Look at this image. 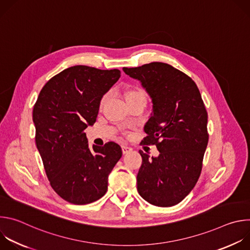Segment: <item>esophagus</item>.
Listing matches in <instances>:
<instances>
[{
  "label": "esophagus",
  "instance_id": "esophagus-1",
  "mask_svg": "<svg viewBox=\"0 0 250 250\" xmlns=\"http://www.w3.org/2000/svg\"><path fill=\"white\" fill-rule=\"evenodd\" d=\"M122 150H123V153H124V154H126V153L130 152V151L132 150V148L129 147V146H122Z\"/></svg>",
  "mask_w": 250,
  "mask_h": 250
}]
</instances>
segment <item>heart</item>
Masks as SVG:
<instances>
[{
	"label": "heart",
	"mask_w": 250,
	"mask_h": 250,
	"mask_svg": "<svg viewBox=\"0 0 250 250\" xmlns=\"http://www.w3.org/2000/svg\"><path fill=\"white\" fill-rule=\"evenodd\" d=\"M132 98H145V93L142 90L138 89V88H134V89H130L126 92L125 94V100H129V99H132ZM106 99H108V95H104L102 100H101V106L105 103Z\"/></svg>",
	"instance_id": "obj_1"
}]
</instances>
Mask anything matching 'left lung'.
<instances>
[{"instance_id": "left-lung-1", "label": "left lung", "mask_w": 250, "mask_h": 250, "mask_svg": "<svg viewBox=\"0 0 250 250\" xmlns=\"http://www.w3.org/2000/svg\"><path fill=\"white\" fill-rule=\"evenodd\" d=\"M140 82L151 99L152 112L145 125V145H156L157 157L139 150L142 164L138 194L158 207L180 203L195 187L208 146V114L195 82L162 62L123 68Z\"/></svg>"}]
</instances>
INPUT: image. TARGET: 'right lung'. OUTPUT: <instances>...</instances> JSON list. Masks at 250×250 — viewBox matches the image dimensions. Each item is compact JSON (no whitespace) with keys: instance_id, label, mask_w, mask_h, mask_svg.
Here are the masks:
<instances>
[{"instance_id":"add662e5","label":"right lung","mask_w":250,"mask_h":250,"mask_svg":"<svg viewBox=\"0 0 250 250\" xmlns=\"http://www.w3.org/2000/svg\"><path fill=\"white\" fill-rule=\"evenodd\" d=\"M119 69L69 67L42 89L33 106L35 144L53 190L65 201L86 205L102 198L123 151L116 142L89 147L103 96L120 79Z\"/></svg>"}]
</instances>
